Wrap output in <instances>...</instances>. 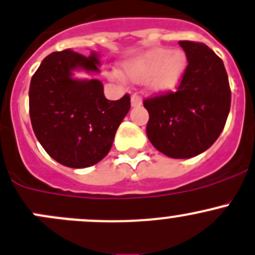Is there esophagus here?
I'll return each instance as SVG.
<instances>
[{
	"instance_id": "1",
	"label": "esophagus",
	"mask_w": 255,
	"mask_h": 255,
	"mask_svg": "<svg viewBox=\"0 0 255 255\" xmlns=\"http://www.w3.org/2000/svg\"><path fill=\"white\" fill-rule=\"evenodd\" d=\"M130 105H132V107H139L142 105V98H140V96H138L137 93L132 95V97H130Z\"/></svg>"
}]
</instances>
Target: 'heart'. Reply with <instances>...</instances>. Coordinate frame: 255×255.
<instances>
[{"mask_svg": "<svg viewBox=\"0 0 255 255\" xmlns=\"http://www.w3.org/2000/svg\"><path fill=\"white\" fill-rule=\"evenodd\" d=\"M187 66V56L180 49L170 51L167 47H154L137 58L126 62L122 72L133 82L145 80L148 92L163 95L177 90Z\"/></svg>", "mask_w": 255, "mask_h": 255, "instance_id": "heart-1", "label": "heart"}]
</instances>
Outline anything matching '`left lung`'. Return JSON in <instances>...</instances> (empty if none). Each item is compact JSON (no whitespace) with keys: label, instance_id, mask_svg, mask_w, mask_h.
I'll use <instances>...</instances> for the list:
<instances>
[{"label":"left lung","instance_id":"1","mask_svg":"<svg viewBox=\"0 0 255 255\" xmlns=\"http://www.w3.org/2000/svg\"><path fill=\"white\" fill-rule=\"evenodd\" d=\"M188 66L177 92L144 100L147 135L170 158H192L208 149L226 126L231 88L223 61L204 43L179 41Z\"/></svg>","mask_w":255,"mask_h":255}]
</instances>
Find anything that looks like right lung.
<instances>
[{
  "label": "right lung",
  "mask_w": 255,
  "mask_h": 255,
  "mask_svg": "<svg viewBox=\"0 0 255 255\" xmlns=\"http://www.w3.org/2000/svg\"><path fill=\"white\" fill-rule=\"evenodd\" d=\"M96 52L70 48L42 61L29 85V117L47 153L70 168H87L110 152L116 132L130 108L129 95L108 101L100 80H77L73 71L98 73Z\"/></svg>",
  "instance_id": "right-lung-1"
}]
</instances>
